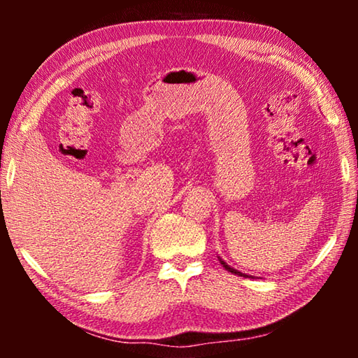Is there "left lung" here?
Instances as JSON below:
<instances>
[{"label": "left lung", "mask_w": 358, "mask_h": 358, "mask_svg": "<svg viewBox=\"0 0 358 358\" xmlns=\"http://www.w3.org/2000/svg\"><path fill=\"white\" fill-rule=\"evenodd\" d=\"M220 262H221V265L224 266V268H226L227 271H230V273H234V275H238V276H245V278H246V275H245V273H241V271H238V270L232 268V266H229L226 262H224L222 259H220Z\"/></svg>", "instance_id": "obj_1"}]
</instances>
